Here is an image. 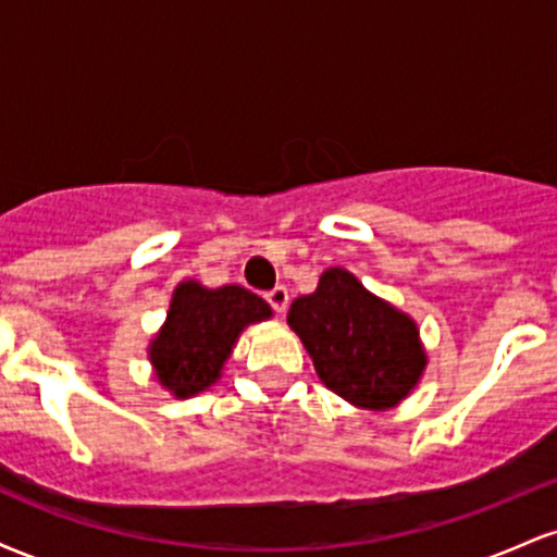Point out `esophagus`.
I'll return each mask as SVG.
<instances>
[{
  "label": "esophagus",
  "mask_w": 557,
  "mask_h": 557,
  "mask_svg": "<svg viewBox=\"0 0 557 557\" xmlns=\"http://www.w3.org/2000/svg\"><path fill=\"white\" fill-rule=\"evenodd\" d=\"M264 298H267V304H270L272 309L277 311V314H283V311L287 309V304H290V293H287L285 285L272 287L270 293H264Z\"/></svg>",
  "instance_id": "obj_1"
}]
</instances>
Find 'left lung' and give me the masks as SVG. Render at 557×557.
I'll return each instance as SVG.
<instances>
[{
	"label": "left lung",
	"mask_w": 557,
	"mask_h": 557,
	"mask_svg": "<svg viewBox=\"0 0 557 557\" xmlns=\"http://www.w3.org/2000/svg\"><path fill=\"white\" fill-rule=\"evenodd\" d=\"M287 324L304 341L319 380L356 406H395L424 372L417 324L341 267L324 272L311 296L293 300Z\"/></svg>",
	"instance_id": "obj_1"
}]
</instances>
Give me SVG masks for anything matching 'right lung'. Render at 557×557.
Segmentation results:
<instances>
[{
  "mask_svg": "<svg viewBox=\"0 0 557 557\" xmlns=\"http://www.w3.org/2000/svg\"><path fill=\"white\" fill-rule=\"evenodd\" d=\"M272 317L270 304L238 285L207 290L183 283L170 304L168 324L151 343L159 382L177 398L201 393L220 380V369L235 337L251 322Z\"/></svg>",
  "mask_w": 557,
  "mask_h": 557,
  "instance_id": "right-lung-1",
  "label": "right lung"
}]
</instances>
